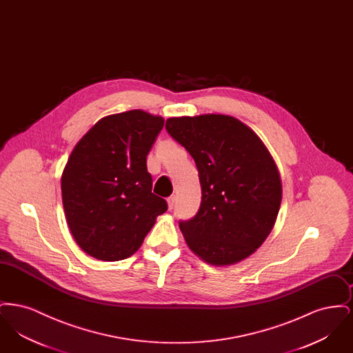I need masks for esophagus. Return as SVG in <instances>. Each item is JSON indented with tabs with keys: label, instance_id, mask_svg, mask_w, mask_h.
<instances>
[{
	"label": "esophagus",
	"instance_id": "obj_1",
	"mask_svg": "<svg viewBox=\"0 0 353 353\" xmlns=\"http://www.w3.org/2000/svg\"><path fill=\"white\" fill-rule=\"evenodd\" d=\"M167 201H168L169 210H172L174 208V205H176V196H170Z\"/></svg>",
	"mask_w": 353,
	"mask_h": 353
}]
</instances>
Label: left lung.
<instances>
[{"instance_id":"1","label":"left lung","mask_w":353,"mask_h":353,"mask_svg":"<svg viewBox=\"0 0 353 353\" xmlns=\"http://www.w3.org/2000/svg\"><path fill=\"white\" fill-rule=\"evenodd\" d=\"M165 128L192 154L202 199L194 219L180 222L189 249L213 266H232L269 236L282 201L278 167L261 137L221 114L167 119Z\"/></svg>"}]
</instances>
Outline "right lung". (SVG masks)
Returning a JSON list of instances; mask_svg holds the SVG:
<instances>
[{"label":"right lung","instance_id":"1","mask_svg":"<svg viewBox=\"0 0 353 353\" xmlns=\"http://www.w3.org/2000/svg\"><path fill=\"white\" fill-rule=\"evenodd\" d=\"M163 127L161 117L131 110L101 118L74 147L61 179L62 201L85 254L105 262L131 256L167 210L147 170Z\"/></svg>","mask_w":353,"mask_h":353}]
</instances>
